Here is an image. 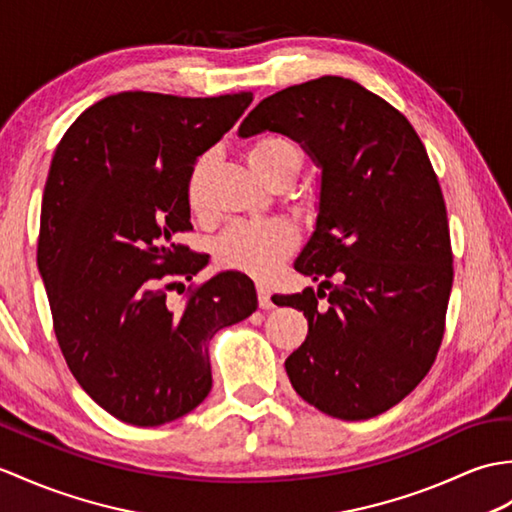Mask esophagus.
I'll return each mask as SVG.
<instances>
[{
	"mask_svg": "<svg viewBox=\"0 0 512 512\" xmlns=\"http://www.w3.org/2000/svg\"><path fill=\"white\" fill-rule=\"evenodd\" d=\"M257 299H259L261 310H272V307H275V303H272V299H270V290L266 288V285H257Z\"/></svg>",
	"mask_w": 512,
	"mask_h": 512,
	"instance_id": "obj_1",
	"label": "esophagus"
}]
</instances>
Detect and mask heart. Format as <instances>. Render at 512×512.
<instances>
[{
  "mask_svg": "<svg viewBox=\"0 0 512 512\" xmlns=\"http://www.w3.org/2000/svg\"><path fill=\"white\" fill-rule=\"evenodd\" d=\"M246 161L266 185H290L303 165V150L288 135L268 133L253 139L246 148ZM207 161L200 159L189 176V205L198 211V192ZM299 235L285 220L237 222L218 237L216 259L222 268L248 277H268L288 257Z\"/></svg>",
  "mask_w": 512,
  "mask_h": 512,
  "instance_id": "obj_1",
  "label": "heart"
}]
</instances>
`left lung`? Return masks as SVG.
<instances>
[{"label": "left lung", "instance_id": "obj_1", "mask_svg": "<svg viewBox=\"0 0 512 512\" xmlns=\"http://www.w3.org/2000/svg\"><path fill=\"white\" fill-rule=\"evenodd\" d=\"M266 130L292 137L320 168L316 229L294 270L323 281L318 292L272 296L310 327L285 371L329 417H377L419 386L445 334L454 257L441 185L406 117L349 78L272 93L237 133Z\"/></svg>", "mask_w": 512, "mask_h": 512}]
</instances>
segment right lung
<instances>
[{"instance_id":"right-lung-1","label":"right lung","mask_w":512,"mask_h":512,"mask_svg":"<svg viewBox=\"0 0 512 512\" xmlns=\"http://www.w3.org/2000/svg\"><path fill=\"white\" fill-rule=\"evenodd\" d=\"M251 102V91H124L89 106L56 146L37 251L54 334L82 390L124 423L192 412L211 390L209 340L257 310L253 281L233 270L168 301L209 261L176 244L192 229L194 163Z\"/></svg>"}]
</instances>
